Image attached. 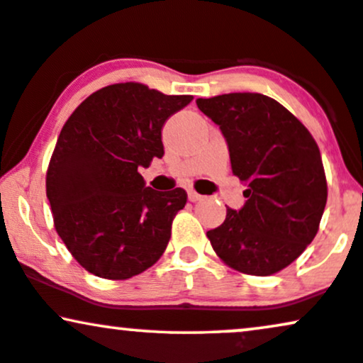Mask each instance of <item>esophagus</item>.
<instances>
[{
    "mask_svg": "<svg viewBox=\"0 0 363 363\" xmlns=\"http://www.w3.org/2000/svg\"><path fill=\"white\" fill-rule=\"evenodd\" d=\"M187 197H189V201H191V203H197V201H201V199H203V196H201V194H197V192H196V191H192V189L187 191Z\"/></svg>",
    "mask_w": 363,
    "mask_h": 363,
    "instance_id": "34e87169",
    "label": "esophagus"
}]
</instances>
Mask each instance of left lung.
<instances>
[{"mask_svg": "<svg viewBox=\"0 0 363 363\" xmlns=\"http://www.w3.org/2000/svg\"><path fill=\"white\" fill-rule=\"evenodd\" d=\"M228 144L231 169L246 186L241 209H226L208 231L224 263L268 277L286 268L318 231L327 179L318 145L306 127L277 100L236 91L197 99Z\"/></svg>", "mask_w": 363, "mask_h": 363, "instance_id": "obj_1", "label": "left lung"}]
</instances>
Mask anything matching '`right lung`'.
Masks as SVG:
<instances>
[{
	"instance_id": "add662e5",
	"label": "right lung",
	"mask_w": 363,
	"mask_h": 363,
	"mask_svg": "<svg viewBox=\"0 0 363 363\" xmlns=\"http://www.w3.org/2000/svg\"><path fill=\"white\" fill-rule=\"evenodd\" d=\"M142 84L104 86L65 122L47 172L55 228L86 272L127 279L150 268L171 240L184 189L145 186L139 167L162 157V127L191 104Z\"/></svg>"
}]
</instances>
